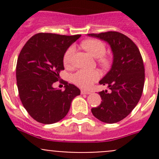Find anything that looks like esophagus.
Masks as SVG:
<instances>
[{
  "mask_svg": "<svg viewBox=\"0 0 159 159\" xmlns=\"http://www.w3.org/2000/svg\"><path fill=\"white\" fill-rule=\"evenodd\" d=\"M80 93L82 95H88V94L91 93V92H89V91H85V90H81Z\"/></svg>",
  "mask_w": 159,
  "mask_h": 159,
  "instance_id": "esophagus-1",
  "label": "esophagus"
}]
</instances>
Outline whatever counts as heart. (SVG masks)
<instances>
[{"mask_svg":"<svg viewBox=\"0 0 159 159\" xmlns=\"http://www.w3.org/2000/svg\"><path fill=\"white\" fill-rule=\"evenodd\" d=\"M82 46L92 57L97 58V61L102 68H107L111 65V59L104 55L106 53V45L103 42L97 39H90L83 42ZM75 52V48L74 45H71L66 50L63 57V62L66 67L72 66ZM99 79V73L96 70H80L73 74L71 81L79 88L87 89Z\"/></svg>","mask_w":159,"mask_h":159,"instance_id":"1","label":"heart"}]
</instances>
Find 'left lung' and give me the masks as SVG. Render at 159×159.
Here are the masks:
<instances>
[{"label":"left lung","mask_w":159,"mask_h":159,"mask_svg":"<svg viewBox=\"0 0 159 159\" xmlns=\"http://www.w3.org/2000/svg\"><path fill=\"white\" fill-rule=\"evenodd\" d=\"M89 36L107 42L114 55L111 69L99 81L102 85L107 84L111 92H99L102 102L92 108V112L103 123H117L133 111L143 94L145 69L141 53L135 43L120 32L111 31Z\"/></svg>","instance_id":"left-lung-1"}]
</instances>
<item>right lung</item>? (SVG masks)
<instances>
[{
    "mask_svg": "<svg viewBox=\"0 0 159 159\" xmlns=\"http://www.w3.org/2000/svg\"><path fill=\"white\" fill-rule=\"evenodd\" d=\"M81 35L40 32L26 42L20 52L16 67V84L20 101L29 116L39 123L52 124L64 119L72 99L80 90L67 81L64 91L55 89L64 70L63 57L66 50Z\"/></svg>",
    "mask_w": 159,
    "mask_h": 159,
    "instance_id": "add662e5",
    "label": "right lung"
}]
</instances>
